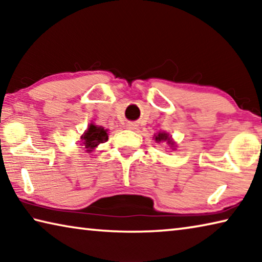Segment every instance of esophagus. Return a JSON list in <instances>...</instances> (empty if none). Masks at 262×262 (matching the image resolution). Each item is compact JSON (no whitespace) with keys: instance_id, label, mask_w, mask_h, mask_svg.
I'll use <instances>...</instances> for the list:
<instances>
[{"instance_id":"obj_1","label":"esophagus","mask_w":262,"mask_h":262,"mask_svg":"<svg viewBox=\"0 0 262 262\" xmlns=\"http://www.w3.org/2000/svg\"><path fill=\"white\" fill-rule=\"evenodd\" d=\"M128 128H133V125H128Z\"/></svg>"}]
</instances>
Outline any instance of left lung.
Returning <instances> with one entry per match:
<instances>
[{"label": "left lung", "instance_id": "8db88e82", "mask_svg": "<svg viewBox=\"0 0 262 262\" xmlns=\"http://www.w3.org/2000/svg\"><path fill=\"white\" fill-rule=\"evenodd\" d=\"M155 140H156V142H163V141H165L166 143H168V145H171V148L172 147H174V143L173 142H172V140H171V137H168V135L166 134V133H159L158 135H156V137H155ZM172 149H174V148H172Z\"/></svg>", "mask_w": 262, "mask_h": 262}]
</instances>
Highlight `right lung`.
Here are the masks:
<instances>
[{
  "mask_svg": "<svg viewBox=\"0 0 262 262\" xmlns=\"http://www.w3.org/2000/svg\"><path fill=\"white\" fill-rule=\"evenodd\" d=\"M107 140V130H105L103 127H97L95 125L89 126L88 130L84 133V135L82 136L84 148L88 149V151H91V150L95 149L97 145L104 143V142Z\"/></svg>",
  "mask_w": 262,
  "mask_h": 262,
  "instance_id": "add662e5",
  "label": "right lung"
}]
</instances>
